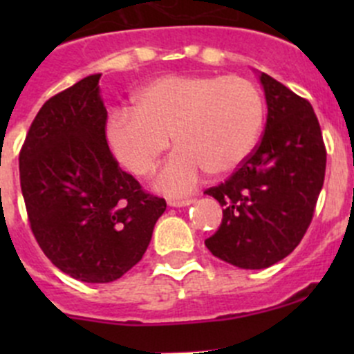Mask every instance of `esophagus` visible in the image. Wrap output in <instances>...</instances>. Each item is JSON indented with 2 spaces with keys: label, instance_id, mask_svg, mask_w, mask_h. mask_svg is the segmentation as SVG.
<instances>
[{
  "label": "esophagus",
  "instance_id": "obj_1",
  "mask_svg": "<svg viewBox=\"0 0 354 354\" xmlns=\"http://www.w3.org/2000/svg\"><path fill=\"white\" fill-rule=\"evenodd\" d=\"M194 203V198H167V205L171 207H187Z\"/></svg>",
  "mask_w": 354,
  "mask_h": 354
}]
</instances>
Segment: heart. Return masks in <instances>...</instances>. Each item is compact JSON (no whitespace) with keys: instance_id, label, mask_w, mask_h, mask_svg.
I'll list each match as a JSON object with an SVG mask.
<instances>
[{"instance_id":"1","label":"heart","mask_w":354,"mask_h":354,"mask_svg":"<svg viewBox=\"0 0 354 354\" xmlns=\"http://www.w3.org/2000/svg\"><path fill=\"white\" fill-rule=\"evenodd\" d=\"M135 111L118 109L106 124L114 157L135 176H149L169 149L176 152L156 178L167 194H187L203 171L224 176L255 149L263 101L253 82L219 75H167L135 94Z\"/></svg>"}]
</instances>
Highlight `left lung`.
<instances>
[{"mask_svg":"<svg viewBox=\"0 0 354 354\" xmlns=\"http://www.w3.org/2000/svg\"><path fill=\"white\" fill-rule=\"evenodd\" d=\"M267 123L248 159L224 183L207 188L223 209L205 240L214 257L241 269H266L305 236L326 176L327 151L312 104L270 75H260Z\"/></svg>","mask_w":354,"mask_h":354,"instance_id":"left-lung-1","label":"left lung"}]
</instances>
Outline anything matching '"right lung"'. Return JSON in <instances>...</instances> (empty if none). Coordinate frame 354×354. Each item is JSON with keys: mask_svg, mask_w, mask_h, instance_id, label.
<instances>
[{"mask_svg": "<svg viewBox=\"0 0 354 354\" xmlns=\"http://www.w3.org/2000/svg\"><path fill=\"white\" fill-rule=\"evenodd\" d=\"M91 75L44 102L20 149L28 224L44 255L84 283H111L138 263L166 200L123 171Z\"/></svg>", "mask_w": 354, "mask_h": 354, "instance_id": "obj_1", "label": "right lung"}]
</instances>
